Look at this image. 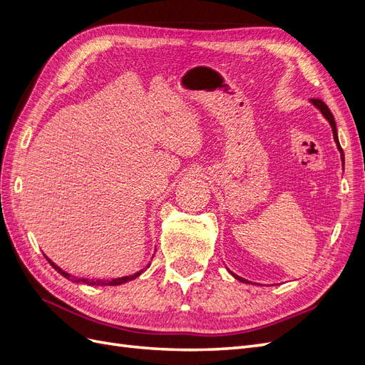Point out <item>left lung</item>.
<instances>
[{
	"mask_svg": "<svg viewBox=\"0 0 365 365\" xmlns=\"http://www.w3.org/2000/svg\"><path fill=\"white\" fill-rule=\"evenodd\" d=\"M319 111L323 113V115L329 120V123H330V126H332V132H334V138H335V143H336V146H338V150L341 152V160L344 161V153H342V149H341V146H339V140H338V134H336V125H335V118H334V115H332V113H330V109L327 108V105L323 102V101H319V98H312L311 101ZM235 275V274H233ZM235 277L237 279V280H240V282H245V283H250L248 280H245V279H242V277H239V275H235Z\"/></svg>",
	"mask_w": 365,
	"mask_h": 365,
	"instance_id": "1",
	"label": "left lung"
}]
</instances>
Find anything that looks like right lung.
Segmentation results:
<instances>
[{
	"mask_svg": "<svg viewBox=\"0 0 365 365\" xmlns=\"http://www.w3.org/2000/svg\"><path fill=\"white\" fill-rule=\"evenodd\" d=\"M47 260H48V263L51 264V267L56 269L59 274H62L65 279H68V280H73V282H76V283H86V284H91V286H94V284H102V286H117V284H123V283H126V282H130V280H134V279H137L138 275L143 272V269L141 271H138V272H135V274H132V275H128V277H120V279H113V280H90V279H76V277H71V275L68 274V272H65V271H62L59 267H56V264H54L48 257H46ZM148 268H149V264H148Z\"/></svg>",
	"mask_w": 365,
	"mask_h": 365,
	"instance_id": "right-lung-1",
	"label": "right lung"
}]
</instances>
